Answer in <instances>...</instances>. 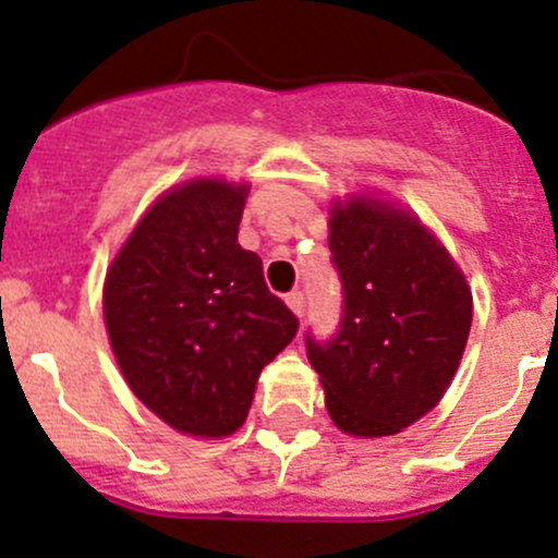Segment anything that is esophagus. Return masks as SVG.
<instances>
[{
	"instance_id": "1",
	"label": "esophagus",
	"mask_w": 558,
	"mask_h": 558,
	"mask_svg": "<svg viewBox=\"0 0 558 558\" xmlns=\"http://www.w3.org/2000/svg\"><path fill=\"white\" fill-rule=\"evenodd\" d=\"M284 301H287V306H290L292 312L298 314V317H301V314L306 312V295H303L301 290H292V292H287V298H284Z\"/></svg>"
}]
</instances>
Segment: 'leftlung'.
<instances>
[{
  "mask_svg": "<svg viewBox=\"0 0 558 558\" xmlns=\"http://www.w3.org/2000/svg\"><path fill=\"white\" fill-rule=\"evenodd\" d=\"M341 319L306 355L328 415L355 437H390L448 390L472 325V292L448 250L404 211L350 201L330 217Z\"/></svg>",
  "mask_w": 558,
  "mask_h": 558,
  "instance_id": "8db88e82",
  "label": "left lung"
}]
</instances>
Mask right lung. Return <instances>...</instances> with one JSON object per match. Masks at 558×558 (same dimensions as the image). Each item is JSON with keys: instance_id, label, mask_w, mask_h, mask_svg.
Listing matches in <instances>:
<instances>
[{"instance_id": "obj_1", "label": "right lung", "mask_w": 558, "mask_h": 558, "mask_svg": "<svg viewBox=\"0 0 558 558\" xmlns=\"http://www.w3.org/2000/svg\"><path fill=\"white\" fill-rule=\"evenodd\" d=\"M246 186L201 179L137 222L105 279V325L132 393L175 432L228 437L298 317L241 250Z\"/></svg>"}]
</instances>
